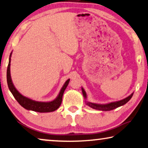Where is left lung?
Masks as SVG:
<instances>
[{
  "instance_id": "left-lung-1",
  "label": "left lung",
  "mask_w": 148,
  "mask_h": 148,
  "mask_svg": "<svg viewBox=\"0 0 148 148\" xmlns=\"http://www.w3.org/2000/svg\"><path fill=\"white\" fill-rule=\"evenodd\" d=\"M81 89H82V93H83V97H84V99H87L86 92L85 91V90L83 87L81 88ZM133 95H134V93H132L131 95L128 96L127 97L125 98V99L120 101H117L111 102V103H107V104L94 103L86 101H85V103H86V105H87L88 106H89L90 108L94 109V110H97L100 111H111V110H114L115 108H119V107L125 105L126 103H127L130 99H131Z\"/></svg>"
}]
</instances>
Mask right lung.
<instances>
[{
    "mask_svg": "<svg viewBox=\"0 0 148 148\" xmlns=\"http://www.w3.org/2000/svg\"><path fill=\"white\" fill-rule=\"evenodd\" d=\"M12 53L10 54L9 61H8V65L7 67V72H6V79H7V84L9 90L11 92L12 95L15 98V99L18 102V103L21 106L23 107L25 109L27 110H31L40 113H47V112H52L57 110L60 106H61L62 102V98H63V93L65 89L67 88L68 84H69L70 79H67L64 83L63 86L60 91L59 95L55 98L54 100L48 102H41L37 101L32 100L27 97H25L22 94H21L17 91V89L14 86L12 83L11 76H10V60H11Z\"/></svg>",
    "mask_w": 148,
    "mask_h": 148,
    "instance_id": "add662e5",
    "label": "right lung"
}]
</instances>
